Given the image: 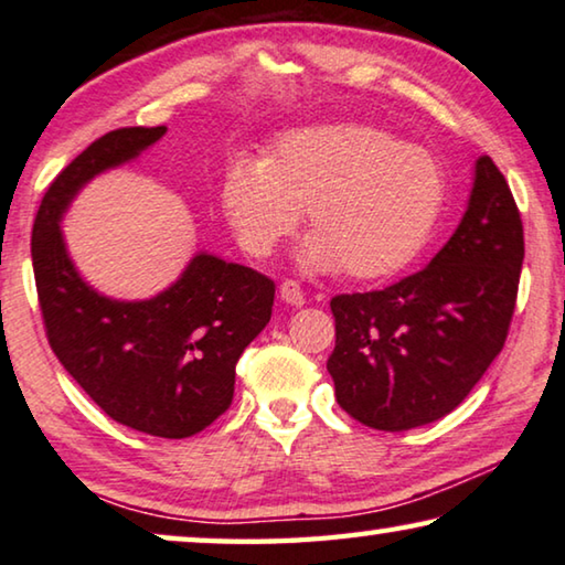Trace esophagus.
Segmentation results:
<instances>
[{
    "mask_svg": "<svg viewBox=\"0 0 565 565\" xmlns=\"http://www.w3.org/2000/svg\"><path fill=\"white\" fill-rule=\"evenodd\" d=\"M280 300L288 302L292 308H300L302 302H306V292H302V288L295 280H285L280 285Z\"/></svg>",
    "mask_w": 565,
    "mask_h": 565,
    "instance_id": "1",
    "label": "esophagus"
}]
</instances>
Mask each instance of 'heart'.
<instances>
[{"label": "heart", "instance_id": "heart-1", "mask_svg": "<svg viewBox=\"0 0 565 565\" xmlns=\"http://www.w3.org/2000/svg\"><path fill=\"white\" fill-rule=\"evenodd\" d=\"M220 199L253 259L275 255L308 212L302 265L376 282L427 245L445 206V173L427 149L376 126L326 124L280 136L263 163L234 161Z\"/></svg>", "mask_w": 565, "mask_h": 565}]
</instances>
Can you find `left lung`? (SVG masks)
<instances>
[{"label": "left lung", "mask_w": 565, "mask_h": 565, "mask_svg": "<svg viewBox=\"0 0 565 565\" xmlns=\"http://www.w3.org/2000/svg\"><path fill=\"white\" fill-rule=\"evenodd\" d=\"M523 257L515 199L490 156H480L462 222L424 270L331 300L328 373L341 409L381 431L457 409L505 345Z\"/></svg>", "instance_id": "left-lung-1"}]
</instances>
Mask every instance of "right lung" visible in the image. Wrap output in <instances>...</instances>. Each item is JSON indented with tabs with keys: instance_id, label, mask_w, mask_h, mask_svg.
<instances>
[{
	"instance_id": "obj_1",
	"label": "right lung",
	"mask_w": 565,
	"mask_h": 565,
	"mask_svg": "<svg viewBox=\"0 0 565 565\" xmlns=\"http://www.w3.org/2000/svg\"><path fill=\"white\" fill-rule=\"evenodd\" d=\"M167 126L118 128L57 173L32 227V267L50 349L95 404L124 427L163 439L202 431L230 409L234 366L270 323L275 282L199 253L149 300H113L67 255L63 214L98 173L134 161Z\"/></svg>"
}]
</instances>
